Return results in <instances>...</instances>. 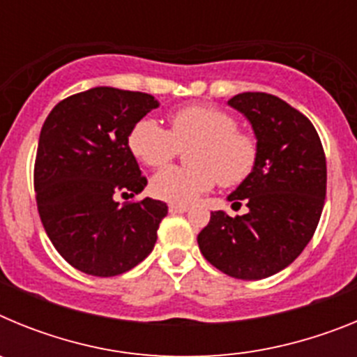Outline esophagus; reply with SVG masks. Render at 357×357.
Instances as JSON below:
<instances>
[{"label":"esophagus","mask_w":357,"mask_h":357,"mask_svg":"<svg viewBox=\"0 0 357 357\" xmlns=\"http://www.w3.org/2000/svg\"><path fill=\"white\" fill-rule=\"evenodd\" d=\"M189 207L188 206H176V204H169V213L172 214H182L185 213Z\"/></svg>","instance_id":"1"}]
</instances>
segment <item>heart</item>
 <instances>
[{"label": "heart", "mask_w": 357, "mask_h": 357, "mask_svg": "<svg viewBox=\"0 0 357 357\" xmlns=\"http://www.w3.org/2000/svg\"><path fill=\"white\" fill-rule=\"evenodd\" d=\"M128 148L135 159L162 168L181 150L188 151L189 168H166L153 175V197L185 206L216 184L234 188L255 169L259 144L250 132L239 130L238 119L213 105H185L169 114V130L144 118L128 132Z\"/></svg>", "instance_id": "b5f03b06"}]
</instances>
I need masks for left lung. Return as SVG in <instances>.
Segmentation results:
<instances>
[{
    "instance_id": "left-lung-1",
    "label": "left lung",
    "mask_w": 357,
    "mask_h": 357,
    "mask_svg": "<svg viewBox=\"0 0 357 357\" xmlns=\"http://www.w3.org/2000/svg\"><path fill=\"white\" fill-rule=\"evenodd\" d=\"M229 105L247 116L259 144L255 169L229 195L248 213L214 211L197 239L220 272L259 280L284 270L313 238L326 204V153L313 123L273 94L241 93Z\"/></svg>"
}]
</instances>
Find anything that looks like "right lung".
Wrapping results in <instances>:
<instances>
[{
  "instance_id": "add662e5",
  "label": "right lung",
  "mask_w": 357,
  "mask_h": 357,
  "mask_svg": "<svg viewBox=\"0 0 357 357\" xmlns=\"http://www.w3.org/2000/svg\"><path fill=\"white\" fill-rule=\"evenodd\" d=\"M159 103L151 94L94 87L56 103L43 125L33 188L56 252L94 277L125 273L148 257L168 214L160 200H132L146 185L128 132Z\"/></svg>"
}]
</instances>
